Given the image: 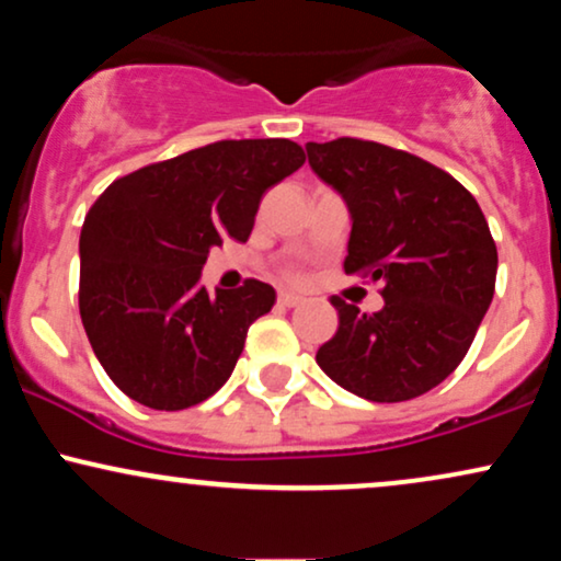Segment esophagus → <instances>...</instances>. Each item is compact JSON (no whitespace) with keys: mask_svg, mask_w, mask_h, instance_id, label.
Listing matches in <instances>:
<instances>
[{"mask_svg":"<svg viewBox=\"0 0 561 561\" xmlns=\"http://www.w3.org/2000/svg\"><path fill=\"white\" fill-rule=\"evenodd\" d=\"M276 300H279V306H285V308H295V306H300V302H302L300 295L287 293V289H285V293H279V298H276Z\"/></svg>","mask_w":561,"mask_h":561,"instance_id":"esophagus-1","label":"esophagus"}]
</instances>
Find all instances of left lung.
Returning a JSON list of instances; mask_svg holds the SVG:
<instances>
[{
    "instance_id": "8db88e82",
    "label": "left lung",
    "mask_w": 561,
    "mask_h": 561,
    "mask_svg": "<svg viewBox=\"0 0 561 561\" xmlns=\"http://www.w3.org/2000/svg\"><path fill=\"white\" fill-rule=\"evenodd\" d=\"M306 152L351 214L345 272L385 285V308L369 317L330 298L340 327L317 364L366 401L433 390L467 356L493 300L499 253L478 199L450 173L379 141H308Z\"/></svg>"
}]
</instances>
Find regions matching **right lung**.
<instances>
[{
    "label": "right lung",
    "mask_w": 561,
    "mask_h": 561,
    "mask_svg": "<svg viewBox=\"0 0 561 561\" xmlns=\"http://www.w3.org/2000/svg\"><path fill=\"white\" fill-rule=\"evenodd\" d=\"M306 163L289 139H227L128 173L83 218L79 308L107 377L158 411L190 409L234 371L272 285L210 295L199 276L224 237L244 242L263 192Z\"/></svg>",
    "instance_id": "1"
}]
</instances>
